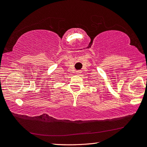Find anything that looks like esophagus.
<instances>
[{"label":"esophagus","instance_id":"obj_1","mask_svg":"<svg viewBox=\"0 0 147 147\" xmlns=\"http://www.w3.org/2000/svg\"><path fill=\"white\" fill-rule=\"evenodd\" d=\"M81 73H82L81 71H76V74H78V75H80Z\"/></svg>","mask_w":147,"mask_h":147}]
</instances>
